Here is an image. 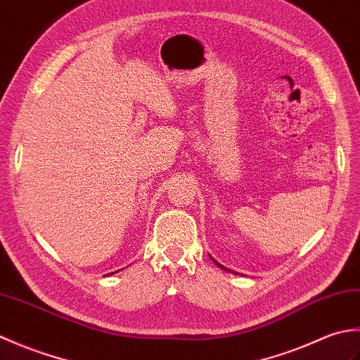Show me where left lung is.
I'll return each instance as SVG.
<instances>
[{
    "mask_svg": "<svg viewBox=\"0 0 360 360\" xmlns=\"http://www.w3.org/2000/svg\"><path fill=\"white\" fill-rule=\"evenodd\" d=\"M210 258H212V257H210ZM212 259H213V258H212ZM213 262H215V264H217V266H219V267H221V269H224V271H229V272H232L231 269H227V267H224L223 264H219V263L217 262V259H213ZM233 274H236V272H233Z\"/></svg>",
    "mask_w": 360,
    "mask_h": 360,
    "instance_id": "left-lung-1",
    "label": "left lung"
}]
</instances>
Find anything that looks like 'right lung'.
<instances>
[{"label":"right lung","mask_w":360,"mask_h":360,"mask_svg":"<svg viewBox=\"0 0 360 360\" xmlns=\"http://www.w3.org/2000/svg\"><path fill=\"white\" fill-rule=\"evenodd\" d=\"M116 272H117V271H116ZM111 274H114V272H111ZM108 275H110V274H108Z\"/></svg>","instance_id":"right-lung-1"}]
</instances>
